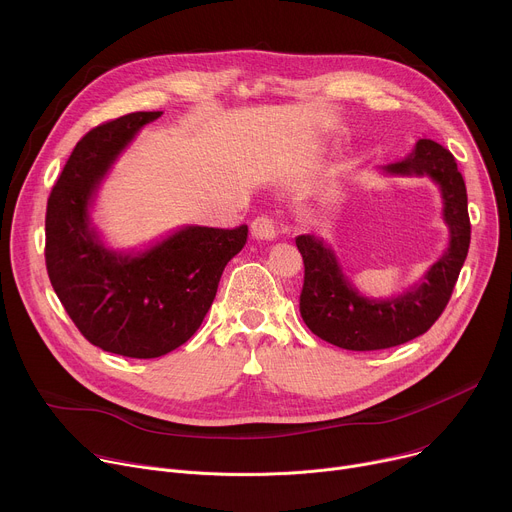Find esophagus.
Instances as JSON below:
<instances>
[{
  "label": "esophagus",
  "instance_id": "esophagus-1",
  "mask_svg": "<svg viewBox=\"0 0 512 512\" xmlns=\"http://www.w3.org/2000/svg\"><path fill=\"white\" fill-rule=\"evenodd\" d=\"M251 235L259 241H273L277 237V225L269 216H259L251 223Z\"/></svg>",
  "mask_w": 512,
  "mask_h": 512
}]
</instances>
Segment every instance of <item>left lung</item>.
<instances>
[{
  "label": "left lung",
  "instance_id": "1",
  "mask_svg": "<svg viewBox=\"0 0 512 512\" xmlns=\"http://www.w3.org/2000/svg\"><path fill=\"white\" fill-rule=\"evenodd\" d=\"M387 178H429L442 196L448 247L421 277L397 296L371 298L344 273L332 245L316 235H298L304 257L300 312L306 326L322 340L346 350H381L425 334L442 316L470 247L468 196L454 156L427 137L407 158L381 166Z\"/></svg>",
  "mask_w": 512,
  "mask_h": 512
}]
</instances>
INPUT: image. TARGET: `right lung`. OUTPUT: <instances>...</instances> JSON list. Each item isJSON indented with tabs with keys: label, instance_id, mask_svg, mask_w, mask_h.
<instances>
[{
	"label": "right lung",
	"instance_id": "right-lung-1",
	"mask_svg": "<svg viewBox=\"0 0 512 512\" xmlns=\"http://www.w3.org/2000/svg\"><path fill=\"white\" fill-rule=\"evenodd\" d=\"M158 117L137 111L89 131L46 208V269L58 300L91 344L129 358H158L192 338L249 233L184 225L141 249L107 243L93 221L99 188Z\"/></svg>",
	"mask_w": 512,
	"mask_h": 512
}]
</instances>
